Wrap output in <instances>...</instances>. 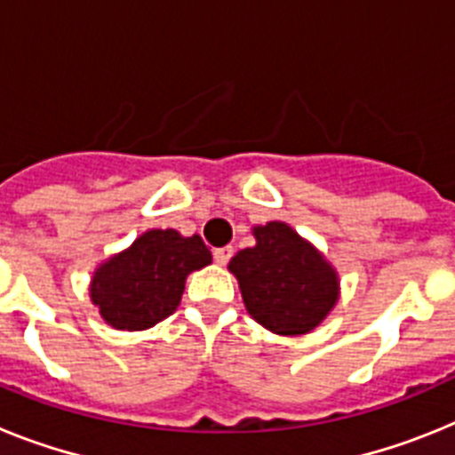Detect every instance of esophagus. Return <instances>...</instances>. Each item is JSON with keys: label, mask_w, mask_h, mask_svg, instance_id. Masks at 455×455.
<instances>
[{"label": "esophagus", "mask_w": 455, "mask_h": 455, "mask_svg": "<svg viewBox=\"0 0 455 455\" xmlns=\"http://www.w3.org/2000/svg\"><path fill=\"white\" fill-rule=\"evenodd\" d=\"M232 255H235V248H232V246L216 248V251H214V262L219 264V267H225V264H228L232 259Z\"/></svg>", "instance_id": "1"}]
</instances>
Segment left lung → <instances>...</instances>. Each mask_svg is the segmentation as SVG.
Here are the masks:
<instances>
[{
  "label": "left lung",
  "mask_w": 455,
  "mask_h": 455,
  "mask_svg": "<svg viewBox=\"0 0 455 455\" xmlns=\"http://www.w3.org/2000/svg\"><path fill=\"white\" fill-rule=\"evenodd\" d=\"M255 239L230 262L246 309L277 335L309 332L337 303V273L289 225L255 228Z\"/></svg>",
  "instance_id": "obj_1"
}]
</instances>
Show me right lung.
Returning <instances> with one entry per match:
<instances>
[{"instance_id": "right-lung-1", "label": "right lung", "mask_w": 455, "mask_h": 455, "mask_svg": "<svg viewBox=\"0 0 455 455\" xmlns=\"http://www.w3.org/2000/svg\"><path fill=\"white\" fill-rule=\"evenodd\" d=\"M212 252L198 235L150 230L95 271L91 299L118 331H146L178 309L184 280L207 267Z\"/></svg>"}]
</instances>
